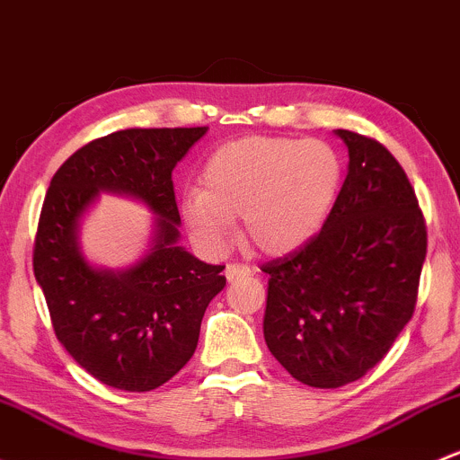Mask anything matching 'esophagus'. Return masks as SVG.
<instances>
[{
  "instance_id": "esophagus-1",
  "label": "esophagus",
  "mask_w": 460,
  "mask_h": 460,
  "mask_svg": "<svg viewBox=\"0 0 460 460\" xmlns=\"http://www.w3.org/2000/svg\"><path fill=\"white\" fill-rule=\"evenodd\" d=\"M249 273H251V269L244 267V264H226V269H225L226 279L244 278V275H249Z\"/></svg>"
}]
</instances>
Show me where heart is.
I'll list each match as a JSON object with an SVG mask.
<instances>
[{"label": "heart", "mask_w": 460, "mask_h": 460, "mask_svg": "<svg viewBox=\"0 0 460 460\" xmlns=\"http://www.w3.org/2000/svg\"><path fill=\"white\" fill-rule=\"evenodd\" d=\"M344 178L337 149L319 138L244 137L217 147L202 169V191L182 202L191 235L211 251L234 238L267 255L297 251L322 229Z\"/></svg>", "instance_id": "b5f03b06"}]
</instances>
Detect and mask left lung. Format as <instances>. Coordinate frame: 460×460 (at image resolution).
I'll use <instances>...</instances> for the list:
<instances>
[{
    "instance_id": "obj_1",
    "label": "left lung",
    "mask_w": 460,
    "mask_h": 460,
    "mask_svg": "<svg viewBox=\"0 0 460 460\" xmlns=\"http://www.w3.org/2000/svg\"><path fill=\"white\" fill-rule=\"evenodd\" d=\"M348 176L322 229L262 264L264 340L291 376L341 388L375 368L414 315L428 251L403 167L376 138L337 129Z\"/></svg>"
}]
</instances>
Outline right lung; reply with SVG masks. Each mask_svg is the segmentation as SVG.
I'll return each mask as SVG.
<instances>
[{"instance_id":"add662e5","label":"right lung","mask_w":460,"mask_h":460,"mask_svg":"<svg viewBox=\"0 0 460 460\" xmlns=\"http://www.w3.org/2000/svg\"><path fill=\"white\" fill-rule=\"evenodd\" d=\"M207 128H129L76 149L57 169L39 216L32 269L57 340L101 384L149 393L191 359L200 322L225 288V264L176 246L172 172ZM99 190L137 195L159 216L149 256L125 274L92 270L75 222Z\"/></svg>"}]
</instances>
